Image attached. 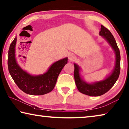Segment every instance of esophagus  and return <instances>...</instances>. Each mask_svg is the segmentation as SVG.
<instances>
[{"mask_svg":"<svg viewBox=\"0 0 129 129\" xmlns=\"http://www.w3.org/2000/svg\"><path fill=\"white\" fill-rule=\"evenodd\" d=\"M68 58L69 59V60H73L75 58V55L73 53H70L68 55Z\"/></svg>","mask_w":129,"mask_h":129,"instance_id":"obj_1","label":"esophagus"}]
</instances>
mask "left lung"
<instances>
[{"label":"left lung","mask_w":129,"mask_h":129,"mask_svg":"<svg viewBox=\"0 0 129 129\" xmlns=\"http://www.w3.org/2000/svg\"><path fill=\"white\" fill-rule=\"evenodd\" d=\"M99 35L106 39L115 52V65L111 74L102 81L92 83H88L81 79L80 74V68L79 65L75 63L74 64V77L77 89L81 93L91 96H101L109 91L118 80L120 70V52L114 36L109 30L103 25H101Z\"/></svg>","instance_id":"1"}]
</instances>
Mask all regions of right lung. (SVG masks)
Returning <instances> with one entry per match:
<instances>
[{
    "instance_id": "1",
    "label": "right lung",
    "mask_w": 129,
    "mask_h": 129,
    "mask_svg": "<svg viewBox=\"0 0 129 129\" xmlns=\"http://www.w3.org/2000/svg\"><path fill=\"white\" fill-rule=\"evenodd\" d=\"M16 43L17 37L10 45L8 57V68L14 82L22 91L29 95H42L50 92L54 88L61 70L68 62V58L55 62L44 74L31 75L18 64L15 58Z\"/></svg>"
}]
</instances>
